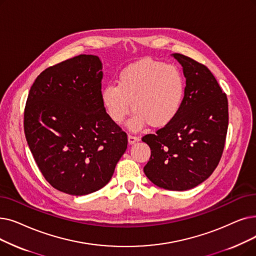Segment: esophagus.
<instances>
[{
	"label": "esophagus",
	"mask_w": 256,
	"mask_h": 256,
	"mask_svg": "<svg viewBox=\"0 0 256 256\" xmlns=\"http://www.w3.org/2000/svg\"><path fill=\"white\" fill-rule=\"evenodd\" d=\"M139 140V138L137 136H134V135H128V144H134L135 142H137Z\"/></svg>",
	"instance_id": "esophagus-1"
}]
</instances>
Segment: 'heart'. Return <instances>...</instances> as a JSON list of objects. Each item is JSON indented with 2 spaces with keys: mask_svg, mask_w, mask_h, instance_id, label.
I'll list each match as a JSON object with an SVG mask.
<instances>
[{
  "mask_svg": "<svg viewBox=\"0 0 256 256\" xmlns=\"http://www.w3.org/2000/svg\"><path fill=\"white\" fill-rule=\"evenodd\" d=\"M186 96V78L179 66L154 60L130 64L117 77V84L104 86L100 100L114 124L128 122L136 130L146 124L163 128L180 113Z\"/></svg>",
  "mask_w": 256,
  "mask_h": 256,
  "instance_id": "1",
  "label": "heart"
}]
</instances>
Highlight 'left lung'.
<instances>
[{"instance_id":"left-lung-1","label":"left lung","mask_w":256,"mask_h":256,"mask_svg":"<svg viewBox=\"0 0 256 256\" xmlns=\"http://www.w3.org/2000/svg\"><path fill=\"white\" fill-rule=\"evenodd\" d=\"M183 68L186 96L180 113L142 138L150 148L144 174L154 185L183 192L204 182L218 166L228 128V100L204 64L172 54Z\"/></svg>"}]
</instances>
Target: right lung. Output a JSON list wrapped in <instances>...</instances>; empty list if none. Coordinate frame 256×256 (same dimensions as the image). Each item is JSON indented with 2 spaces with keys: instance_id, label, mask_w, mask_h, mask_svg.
Returning a JSON list of instances; mask_svg holds the SVG:
<instances>
[{
  "instance_id": "1",
  "label": "right lung",
  "mask_w": 256,
  "mask_h": 256,
  "mask_svg": "<svg viewBox=\"0 0 256 256\" xmlns=\"http://www.w3.org/2000/svg\"><path fill=\"white\" fill-rule=\"evenodd\" d=\"M102 75L99 58L82 54L42 71L28 94L29 148L45 179L64 194L100 190L128 146L126 134L102 106Z\"/></svg>"
}]
</instances>
